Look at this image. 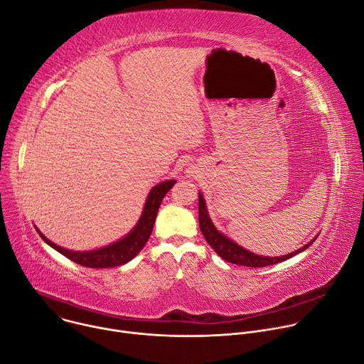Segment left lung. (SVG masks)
<instances>
[{"label": "left lung", "mask_w": 364, "mask_h": 364, "mask_svg": "<svg viewBox=\"0 0 364 364\" xmlns=\"http://www.w3.org/2000/svg\"><path fill=\"white\" fill-rule=\"evenodd\" d=\"M198 223H200V230L204 236V239L207 240L215 252L223 257L225 261L230 262V264H236V265H242V267H250V268H264L268 265H275L279 262L287 261V259L292 257L294 255L305 250L308 246L313 245V242L316 240H311L309 243H306L305 246H302L301 249L284 255V256H278V257H269V256H259L255 255L246 249H243L242 246L236 245L235 242H232L230 239H228L226 236H223L222 233H219L216 230V228L213 226L209 215H207V209H205V203L203 196L198 193Z\"/></svg>", "instance_id": "8db88e82"}]
</instances>
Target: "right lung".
I'll list each match as a JSON object with an SVG mask.
<instances>
[{
	"label": "right lung",
	"instance_id": "1",
	"mask_svg": "<svg viewBox=\"0 0 364 364\" xmlns=\"http://www.w3.org/2000/svg\"><path fill=\"white\" fill-rule=\"evenodd\" d=\"M174 184H176V181L170 180V181H163V183L155 186L151 190V193L148 194L141 219L136 223V226L132 229V232H129L128 236H125L124 239H121L107 247L90 250V252H73V250L63 249V247L55 245L53 242H50L44 235H41L38 232V229H36V230L38 232V235L41 236V239L46 243H48L51 247L56 249L66 257H69L70 261H73L82 267H86V268L119 267V265L129 262L131 259L134 256H136L138 252L148 242L152 228H154V223H155V218H157V212L160 209V204H161L164 196L167 194V191Z\"/></svg>",
	"mask_w": 364,
	"mask_h": 364
}]
</instances>
